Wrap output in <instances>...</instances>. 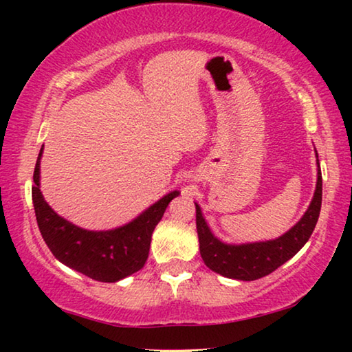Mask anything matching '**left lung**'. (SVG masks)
Returning <instances> with one entry per match:
<instances>
[{"mask_svg": "<svg viewBox=\"0 0 352 352\" xmlns=\"http://www.w3.org/2000/svg\"><path fill=\"white\" fill-rule=\"evenodd\" d=\"M317 164V188H315L311 205H309L305 216L300 219V222L292 226L287 233L279 236L278 239L241 243V245L223 243L211 233L210 226L201 216L200 206L195 204V223H197L200 254L206 267H210L212 272L226 278L241 279V281H254V279L270 275L284 262L294 258L309 241L320 216L323 188H321L318 155Z\"/></svg>", "mask_w": 352, "mask_h": 352, "instance_id": "1", "label": "left lung"}]
</instances>
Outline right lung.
Wrapping results in <instances>:
<instances>
[{"instance_id": "add662e5", "label": "right lung", "mask_w": 352, "mask_h": 352, "mask_svg": "<svg viewBox=\"0 0 352 352\" xmlns=\"http://www.w3.org/2000/svg\"><path fill=\"white\" fill-rule=\"evenodd\" d=\"M40 148L34 170L32 201L41 237L52 254L69 269L100 283H116L144 267L152 233L162 220L172 190L127 225L107 231H90L68 222L46 204L40 190Z\"/></svg>"}]
</instances>
